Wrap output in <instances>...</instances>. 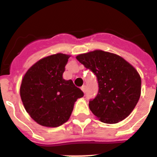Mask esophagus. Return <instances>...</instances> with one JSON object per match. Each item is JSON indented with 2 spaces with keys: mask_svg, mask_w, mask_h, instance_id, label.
<instances>
[{
  "mask_svg": "<svg viewBox=\"0 0 157 157\" xmlns=\"http://www.w3.org/2000/svg\"><path fill=\"white\" fill-rule=\"evenodd\" d=\"M81 90H82V91L83 92V93H86V86H81Z\"/></svg>",
  "mask_w": 157,
  "mask_h": 157,
  "instance_id": "34e87169",
  "label": "esophagus"
}]
</instances>
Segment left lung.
I'll return each mask as SVG.
<instances>
[{
  "mask_svg": "<svg viewBox=\"0 0 157 157\" xmlns=\"http://www.w3.org/2000/svg\"><path fill=\"white\" fill-rule=\"evenodd\" d=\"M96 76L99 92L89 102L91 112L102 122L116 124L135 108L141 93L140 74L116 54L95 50L76 57Z\"/></svg>",
  "mask_w": 157,
  "mask_h": 157,
  "instance_id": "left-lung-1",
  "label": "left lung"
}]
</instances>
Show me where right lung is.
I'll list each match as a JSON object with an SVG mask.
<instances>
[{
	"instance_id": "add662e5",
	"label": "right lung",
	"mask_w": 157,
	"mask_h": 157,
	"mask_svg": "<svg viewBox=\"0 0 157 157\" xmlns=\"http://www.w3.org/2000/svg\"><path fill=\"white\" fill-rule=\"evenodd\" d=\"M70 57L62 53L45 57L23 76L21 100L30 117L40 125L56 128L67 122L75 102L83 96L72 80L63 78Z\"/></svg>"
}]
</instances>
